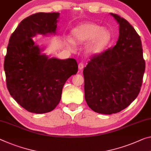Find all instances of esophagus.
<instances>
[{"mask_svg":"<svg viewBox=\"0 0 151 151\" xmlns=\"http://www.w3.org/2000/svg\"><path fill=\"white\" fill-rule=\"evenodd\" d=\"M84 68V65H83V64L82 63H80L78 65V68L80 70H82V69H83V68Z\"/></svg>","mask_w":151,"mask_h":151,"instance_id":"esophagus-1","label":"esophagus"}]
</instances>
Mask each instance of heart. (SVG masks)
Masks as SVG:
<instances>
[{"label":"heart","mask_w":151,"mask_h":151,"mask_svg":"<svg viewBox=\"0 0 151 151\" xmlns=\"http://www.w3.org/2000/svg\"><path fill=\"white\" fill-rule=\"evenodd\" d=\"M71 38L67 39V44L73 45L76 43L85 45V51L89 55H99L105 49L111 40L109 30L100 27L94 23L85 22L78 25L71 30Z\"/></svg>","instance_id":"obj_1"}]
</instances>
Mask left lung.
Here are the masks:
<instances>
[{
    "instance_id": "obj_1",
    "label": "left lung",
    "mask_w": 151,
    "mask_h": 151,
    "mask_svg": "<svg viewBox=\"0 0 151 151\" xmlns=\"http://www.w3.org/2000/svg\"><path fill=\"white\" fill-rule=\"evenodd\" d=\"M111 15L119 24L117 44L92 57L83 71L88 105L106 115L119 112L136 99L145 70L140 36L127 20Z\"/></svg>"
}]
</instances>
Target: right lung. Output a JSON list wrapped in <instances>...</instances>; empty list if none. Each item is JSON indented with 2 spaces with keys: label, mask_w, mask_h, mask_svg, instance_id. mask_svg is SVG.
Here are the masks:
<instances>
[{
  "label": "right lung",
  "mask_w": 151,
  "mask_h": 151,
  "mask_svg": "<svg viewBox=\"0 0 151 151\" xmlns=\"http://www.w3.org/2000/svg\"><path fill=\"white\" fill-rule=\"evenodd\" d=\"M59 13H38L23 19L11 36L4 58L6 86L11 96L27 111L50 112L61 101L63 87L78 72L72 58H50L32 38L56 34Z\"/></svg>",
  "instance_id": "add662e5"
}]
</instances>
